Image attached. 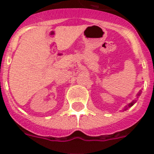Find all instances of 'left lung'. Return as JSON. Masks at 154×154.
I'll use <instances>...</instances> for the list:
<instances>
[{"label":"left lung","mask_w":154,"mask_h":154,"mask_svg":"<svg viewBox=\"0 0 154 154\" xmlns=\"http://www.w3.org/2000/svg\"><path fill=\"white\" fill-rule=\"evenodd\" d=\"M141 90H140L138 94H137V97H138L140 96V95H141ZM135 102H136V101H132V102H130L129 104V105H126V106H125V107L124 109H123V110H124V111L127 110V109H129V108H130V107H131V106H133V105H134V103H135Z\"/></svg>","instance_id":"8db88e82"}]
</instances>
